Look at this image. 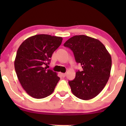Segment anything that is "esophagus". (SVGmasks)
Masks as SVG:
<instances>
[{
	"mask_svg": "<svg viewBox=\"0 0 126 126\" xmlns=\"http://www.w3.org/2000/svg\"><path fill=\"white\" fill-rule=\"evenodd\" d=\"M61 76H62V77H65V76H66V73H61Z\"/></svg>",
	"mask_w": 126,
	"mask_h": 126,
	"instance_id": "obj_1",
	"label": "esophagus"
}]
</instances>
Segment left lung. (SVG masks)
I'll list each match as a JSON object with an SVG mask.
<instances>
[{"label":"left lung","instance_id":"1","mask_svg":"<svg viewBox=\"0 0 126 126\" xmlns=\"http://www.w3.org/2000/svg\"><path fill=\"white\" fill-rule=\"evenodd\" d=\"M63 45L73 51L76 61L82 66L73 80L68 82L72 92L79 99L88 100L97 96L110 76L111 55L99 40L84 35L73 36Z\"/></svg>","mask_w":126,"mask_h":126}]
</instances>
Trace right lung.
Wrapping results in <instances>:
<instances>
[{
    "label": "right lung",
    "instance_id": "obj_1",
    "mask_svg": "<svg viewBox=\"0 0 126 126\" xmlns=\"http://www.w3.org/2000/svg\"><path fill=\"white\" fill-rule=\"evenodd\" d=\"M62 41V37L38 34L25 39L19 47L14 61L15 72L22 87L32 97L43 99L54 91L60 78L45 65L50 63Z\"/></svg>",
    "mask_w": 126,
    "mask_h": 126
}]
</instances>
